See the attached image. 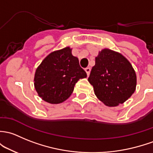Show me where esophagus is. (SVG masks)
<instances>
[{
    "label": "esophagus",
    "instance_id": "esophagus-1",
    "mask_svg": "<svg viewBox=\"0 0 153 153\" xmlns=\"http://www.w3.org/2000/svg\"><path fill=\"white\" fill-rule=\"evenodd\" d=\"M85 71H86V74H87V76H89L90 71H91V69H90V67H86V68H85Z\"/></svg>",
    "mask_w": 153,
    "mask_h": 153
}]
</instances>
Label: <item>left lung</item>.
Segmentation results:
<instances>
[{
  "label": "left lung",
  "mask_w": 153,
  "mask_h": 153,
  "mask_svg": "<svg viewBox=\"0 0 153 153\" xmlns=\"http://www.w3.org/2000/svg\"><path fill=\"white\" fill-rule=\"evenodd\" d=\"M88 81L100 100L106 106L115 107L125 102L134 93L136 74L123 55L104 48L95 58V65Z\"/></svg>",
  "instance_id": "1"
}]
</instances>
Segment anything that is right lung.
<instances>
[{"label": "right lung", "mask_w": 153, "mask_h": 153, "mask_svg": "<svg viewBox=\"0 0 153 153\" xmlns=\"http://www.w3.org/2000/svg\"><path fill=\"white\" fill-rule=\"evenodd\" d=\"M72 48L66 47L51 53L36 68L34 87L38 95L51 104L62 103L68 99L80 78H86Z\"/></svg>", "instance_id": "1"}]
</instances>
